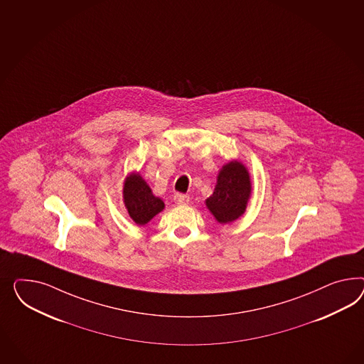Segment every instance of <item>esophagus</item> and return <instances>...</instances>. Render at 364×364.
I'll use <instances>...</instances> for the list:
<instances>
[{"label":"esophagus","mask_w":364,"mask_h":364,"mask_svg":"<svg viewBox=\"0 0 364 364\" xmlns=\"http://www.w3.org/2000/svg\"><path fill=\"white\" fill-rule=\"evenodd\" d=\"M173 201H175V204H177V205H186V204H188V201H189V196L181 195V193H176L173 196Z\"/></svg>","instance_id":"esophagus-1"}]
</instances>
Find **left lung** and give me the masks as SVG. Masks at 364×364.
<instances>
[{"instance_id": "obj_1", "label": "left lung", "mask_w": 364, "mask_h": 364, "mask_svg": "<svg viewBox=\"0 0 364 364\" xmlns=\"http://www.w3.org/2000/svg\"><path fill=\"white\" fill-rule=\"evenodd\" d=\"M252 196L250 173L240 160H232L218 171L215 191L205 200L210 215L220 224H230L245 213Z\"/></svg>"}]
</instances>
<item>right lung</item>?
I'll return each mask as SVG.
<instances>
[{
  "instance_id": "1",
  "label": "right lung",
  "mask_w": 364,
  "mask_h": 364,
  "mask_svg": "<svg viewBox=\"0 0 364 364\" xmlns=\"http://www.w3.org/2000/svg\"><path fill=\"white\" fill-rule=\"evenodd\" d=\"M123 203L128 215L139 226L148 224L166 208L164 201L152 193L147 181L136 171L129 172L124 178Z\"/></svg>"
}]
</instances>
